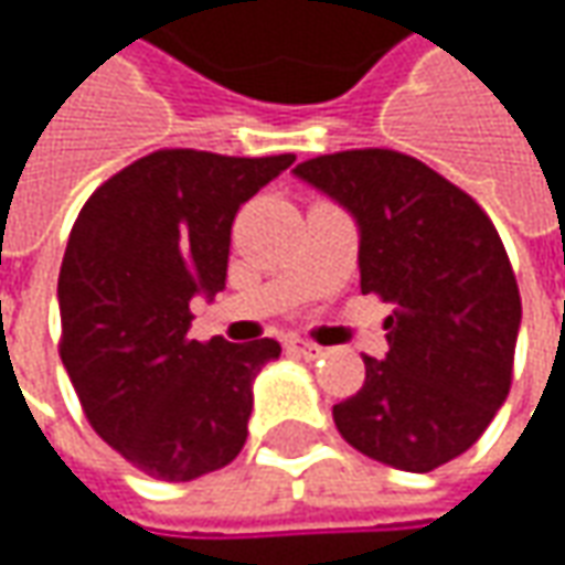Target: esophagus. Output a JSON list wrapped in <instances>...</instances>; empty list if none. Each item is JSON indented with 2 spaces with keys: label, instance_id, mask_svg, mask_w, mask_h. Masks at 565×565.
<instances>
[{
  "label": "esophagus",
  "instance_id": "34e87169",
  "mask_svg": "<svg viewBox=\"0 0 565 565\" xmlns=\"http://www.w3.org/2000/svg\"><path fill=\"white\" fill-rule=\"evenodd\" d=\"M286 349H289V352H298V355H305V359H320V355H323V349H320V345H315V342H305V339H289V342H286Z\"/></svg>",
  "mask_w": 565,
  "mask_h": 565
}]
</instances>
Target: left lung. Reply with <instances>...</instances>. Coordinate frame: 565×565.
<instances>
[{
	"instance_id": "obj_1",
	"label": "left lung",
	"mask_w": 565,
	"mask_h": 565,
	"mask_svg": "<svg viewBox=\"0 0 565 565\" xmlns=\"http://www.w3.org/2000/svg\"><path fill=\"white\" fill-rule=\"evenodd\" d=\"M361 228V292L393 305L390 352L364 355V383L333 405L342 440L402 468L462 456L510 396L522 298L481 204L422 160L339 150L295 166Z\"/></svg>"
}]
</instances>
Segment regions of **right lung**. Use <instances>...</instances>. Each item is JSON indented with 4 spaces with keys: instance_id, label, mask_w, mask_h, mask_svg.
<instances>
[{
    "instance_id": "right-lung-1",
    "label": "right lung",
    "mask_w": 565,
    "mask_h": 565,
    "mask_svg": "<svg viewBox=\"0 0 565 565\" xmlns=\"http://www.w3.org/2000/svg\"><path fill=\"white\" fill-rule=\"evenodd\" d=\"M292 163L166 147L77 213L58 270V355L90 427L157 481H194L245 446L250 383L282 349L198 342L188 301L226 286L235 213Z\"/></svg>"
}]
</instances>
